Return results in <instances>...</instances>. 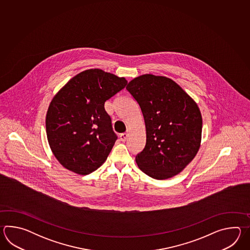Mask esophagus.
Listing matches in <instances>:
<instances>
[{"instance_id":"esophagus-1","label":"esophagus","mask_w":250,"mask_h":250,"mask_svg":"<svg viewBox=\"0 0 250 250\" xmlns=\"http://www.w3.org/2000/svg\"><path fill=\"white\" fill-rule=\"evenodd\" d=\"M127 137H128V133L127 132L123 133V134L120 135V138L123 142H125L127 140Z\"/></svg>"}]
</instances>
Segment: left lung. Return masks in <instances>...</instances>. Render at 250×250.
<instances>
[{
	"instance_id": "left-lung-1",
	"label": "left lung",
	"mask_w": 250,
	"mask_h": 250,
	"mask_svg": "<svg viewBox=\"0 0 250 250\" xmlns=\"http://www.w3.org/2000/svg\"><path fill=\"white\" fill-rule=\"evenodd\" d=\"M143 113L146 143L136 155L138 168L155 180L177 175L197 154L202 115L197 103L175 81L145 74L126 87Z\"/></svg>"
}]
</instances>
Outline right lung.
I'll use <instances>...</instances> for the list:
<instances>
[{"mask_svg": "<svg viewBox=\"0 0 250 250\" xmlns=\"http://www.w3.org/2000/svg\"><path fill=\"white\" fill-rule=\"evenodd\" d=\"M100 69L76 75L53 96L45 126L51 150L64 168L80 175L97 170L117 139L104 103L127 85Z\"/></svg>", "mask_w": 250, "mask_h": 250, "instance_id": "add662e5", "label": "right lung"}]
</instances>
